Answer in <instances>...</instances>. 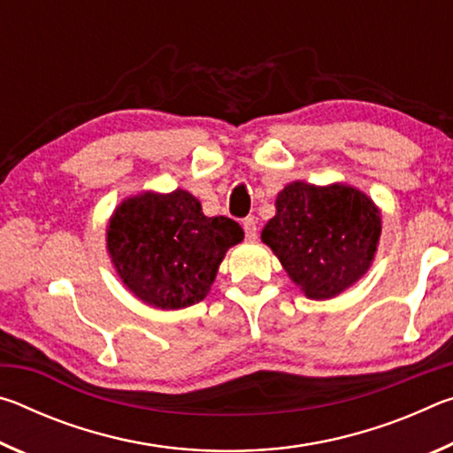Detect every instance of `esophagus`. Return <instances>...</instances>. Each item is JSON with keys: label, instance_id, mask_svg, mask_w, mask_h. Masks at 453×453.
Returning a JSON list of instances; mask_svg holds the SVG:
<instances>
[{"label": "esophagus", "instance_id": "34e87169", "mask_svg": "<svg viewBox=\"0 0 453 453\" xmlns=\"http://www.w3.org/2000/svg\"><path fill=\"white\" fill-rule=\"evenodd\" d=\"M243 232H245V237L248 240H256L257 237V226H256V219L254 218H245L243 219Z\"/></svg>", "mask_w": 453, "mask_h": 453}]
</instances>
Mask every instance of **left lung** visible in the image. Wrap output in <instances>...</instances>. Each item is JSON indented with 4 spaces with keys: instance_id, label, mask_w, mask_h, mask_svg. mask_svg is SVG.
I'll return each mask as SVG.
<instances>
[{
    "instance_id": "1",
    "label": "left lung",
    "mask_w": 453,
    "mask_h": 453,
    "mask_svg": "<svg viewBox=\"0 0 453 453\" xmlns=\"http://www.w3.org/2000/svg\"><path fill=\"white\" fill-rule=\"evenodd\" d=\"M380 235V210L364 191L291 181L275 199L262 242L305 296L332 300L370 270Z\"/></svg>"
}]
</instances>
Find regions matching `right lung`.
<instances>
[{
	"instance_id": "obj_1",
	"label": "right lung",
	"mask_w": 453,
	"mask_h": 453,
	"mask_svg": "<svg viewBox=\"0 0 453 453\" xmlns=\"http://www.w3.org/2000/svg\"><path fill=\"white\" fill-rule=\"evenodd\" d=\"M242 240L237 221L203 216L202 203L186 189L127 197L107 226V251L121 281L157 310L202 302L226 251Z\"/></svg>"
}]
</instances>
